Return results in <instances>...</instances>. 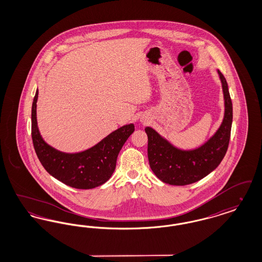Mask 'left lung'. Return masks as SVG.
Returning <instances> with one entry per match:
<instances>
[{
    "instance_id": "obj_1",
    "label": "left lung",
    "mask_w": 262,
    "mask_h": 262,
    "mask_svg": "<svg viewBox=\"0 0 262 262\" xmlns=\"http://www.w3.org/2000/svg\"><path fill=\"white\" fill-rule=\"evenodd\" d=\"M224 95V117L220 126L204 143L193 149H181L154 128L146 126L148 161L156 177L165 184L186 186L214 171L228 149L233 122V105L224 75L217 70Z\"/></svg>"
}]
</instances>
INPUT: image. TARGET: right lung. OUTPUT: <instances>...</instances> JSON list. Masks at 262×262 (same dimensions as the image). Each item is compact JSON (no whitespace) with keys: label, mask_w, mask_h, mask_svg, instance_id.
I'll return each instance as SVG.
<instances>
[{"label":"right lung","mask_w":262,"mask_h":262,"mask_svg":"<svg viewBox=\"0 0 262 262\" xmlns=\"http://www.w3.org/2000/svg\"><path fill=\"white\" fill-rule=\"evenodd\" d=\"M38 89L31 110V136L38 159L49 174L67 186L90 189L106 183L112 176L117 158L126 139L135 132V125L119 127L86 150L66 153L49 145L37 125Z\"/></svg>","instance_id":"right-lung-1"}]
</instances>
